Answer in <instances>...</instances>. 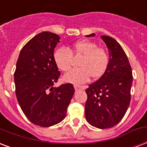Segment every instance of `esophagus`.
Listing matches in <instances>:
<instances>
[{"label": "esophagus", "mask_w": 147, "mask_h": 147, "mask_svg": "<svg viewBox=\"0 0 147 147\" xmlns=\"http://www.w3.org/2000/svg\"><path fill=\"white\" fill-rule=\"evenodd\" d=\"M74 88L76 90H79V89H85L86 88V86H80V85H74Z\"/></svg>", "instance_id": "obj_1"}]
</instances>
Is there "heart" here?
Masks as SVG:
<instances>
[{
	"instance_id": "1",
	"label": "heart",
	"mask_w": 147,
	"mask_h": 147,
	"mask_svg": "<svg viewBox=\"0 0 147 147\" xmlns=\"http://www.w3.org/2000/svg\"><path fill=\"white\" fill-rule=\"evenodd\" d=\"M83 56L79 62L80 68L75 69L64 76V80L71 83H83L91 78L103 76L109 64V55L106 49L97 44L83 40L74 44L71 50L61 48L54 53V60L61 71H69L73 64V55Z\"/></svg>"
}]
</instances>
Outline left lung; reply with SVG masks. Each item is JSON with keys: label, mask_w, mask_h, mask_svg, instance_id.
Masks as SVG:
<instances>
[{"label": "left lung", "mask_w": 147, "mask_h": 147, "mask_svg": "<svg viewBox=\"0 0 147 147\" xmlns=\"http://www.w3.org/2000/svg\"><path fill=\"white\" fill-rule=\"evenodd\" d=\"M91 34L87 37L94 36ZM109 51V64L106 72L86 88V120L98 129L118 124L126 114L131 100L132 68L125 51L113 38L101 36Z\"/></svg>", "instance_id": "left-lung-1"}]
</instances>
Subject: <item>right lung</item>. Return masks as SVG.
Returning a JSON list of instances; mask_svg holds the SVG:
<instances>
[{
  "mask_svg": "<svg viewBox=\"0 0 147 147\" xmlns=\"http://www.w3.org/2000/svg\"><path fill=\"white\" fill-rule=\"evenodd\" d=\"M59 39L49 31L35 35L21 50L14 71L15 94L21 110L30 122L41 127L65 118L75 92L71 83L53 87L61 75L54 60Z\"/></svg>",
  "mask_w": 147,
  "mask_h": 147,
  "instance_id": "1",
  "label": "right lung"
}]
</instances>
